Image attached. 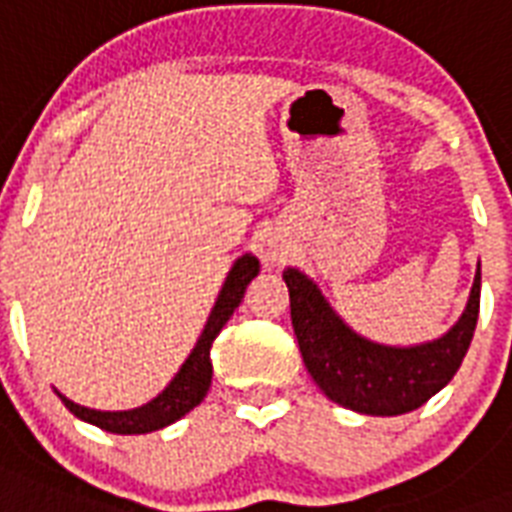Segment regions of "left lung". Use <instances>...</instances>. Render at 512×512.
<instances>
[{
    "label": "left lung",
    "instance_id": "obj_1",
    "mask_svg": "<svg viewBox=\"0 0 512 512\" xmlns=\"http://www.w3.org/2000/svg\"><path fill=\"white\" fill-rule=\"evenodd\" d=\"M289 311L308 372L335 404L361 414H406L436 396L460 369L481 308V268L468 308L444 337L414 348H388L342 324L308 276L287 268Z\"/></svg>",
    "mask_w": 512,
    "mask_h": 512
}]
</instances>
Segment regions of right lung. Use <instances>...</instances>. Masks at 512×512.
<instances>
[{
	"label": "right lung",
	"instance_id": "obj_1",
	"mask_svg": "<svg viewBox=\"0 0 512 512\" xmlns=\"http://www.w3.org/2000/svg\"><path fill=\"white\" fill-rule=\"evenodd\" d=\"M260 273V263L257 257L244 255L236 260V265L228 273V279L223 284V292L217 297L212 316H209L207 327L201 332L196 348L188 356L180 372L175 374V380L151 401V404L140 406V409H130V412H95L87 406H79L74 401H68L66 396H60V401L66 404L71 414H76L79 420L92 422L100 430L108 433H119V436H135V433H151L159 430L170 422L180 420L183 414H188L193 406L201 404V398L207 396L209 382H212V361H209V348L215 337L220 335V329L225 327V321L231 319L233 311L239 308L241 297L247 292L249 281Z\"/></svg>",
	"mask_w": 512,
	"mask_h": 512
}]
</instances>
